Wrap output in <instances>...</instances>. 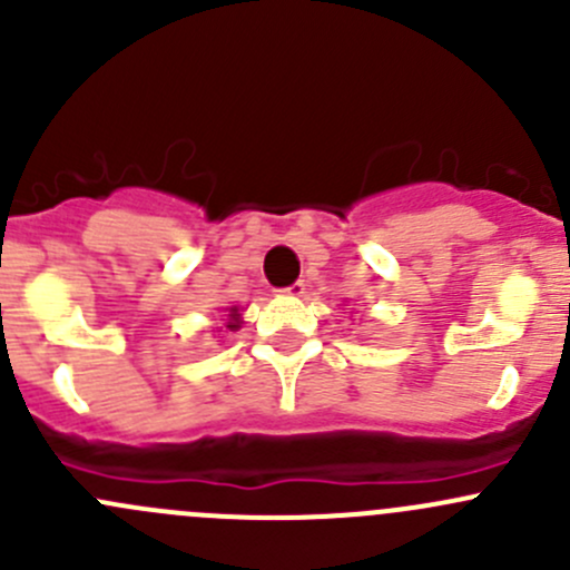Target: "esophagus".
<instances>
[{
    "mask_svg": "<svg viewBox=\"0 0 570 570\" xmlns=\"http://www.w3.org/2000/svg\"><path fill=\"white\" fill-rule=\"evenodd\" d=\"M304 291H307V285H304L302 279H298V283L283 287V291H279V293H285V296H304Z\"/></svg>",
    "mask_w": 570,
    "mask_h": 570,
    "instance_id": "obj_1",
    "label": "esophagus"
}]
</instances>
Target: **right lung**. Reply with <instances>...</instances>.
Listing matches in <instances>:
<instances>
[{"instance_id": "right-lung-1", "label": "right lung", "mask_w": 570, "mask_h": 570, "mask_svg": "<svg viewBox=\"0 0 570 570\" xmlns=\"http://www.w3.org/2000/svg\"><path fill=\"white\" fill-rule=\"evenodd\" d=\"M240 324H244V321H240V309L238 307H229L227 309V330H238Z\"/></svg>"}]
</instances>
